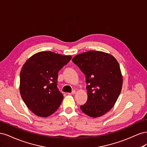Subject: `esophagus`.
Returning <instances> with one entry per match:
<instances>
[{
	"instance_id": "esophagus-1",
	"label": "esophagus",
	"mask_w": 147,
	"mask_h": 147,
	"mask_svg": "<svg viewBox=\"0 0 147 147\" xmlns=\"http://www.w3.org/2000/svg\"><path fill=\"white\" fill-rule=\"evenodd\" d=\"M75 92H76V91H75V90H74V91H72V92H70V93H69V94H70V95H72V94H75Z\"/></svg>"
}]
</instances>
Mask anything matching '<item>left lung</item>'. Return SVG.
Masks as SVG:
<instances>
[{
  "label": "left lung",
  "instance_id": "left-lung-1",
  "mask_svg": "<svg viewBox=\"0 0 147 147\" xmlns=\"http://www.w3.org/2000/svg\"><path fill=\"white\" fill-rule=\"evenodd\" d=\"M72 61L86 75L88 92L82 112L97 118L113 108L121 92L123 76L115 57L109 53L90 51L75 56Z\"/></svg>",
  "mask_w": 147,
  "mask_h": 147
}]
</instances>
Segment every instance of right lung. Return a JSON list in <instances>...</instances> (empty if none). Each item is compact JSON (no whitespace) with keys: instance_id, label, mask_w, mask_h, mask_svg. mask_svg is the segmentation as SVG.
<instances>
[{"instance_id":"1","label":"right lung","mask_w":147,"mask_h":147,"mask_svg":"<svg viewBox=\"0 0 147 147\" xmlns=\"http://www.w3.org/2000/svg\"><path fill=\"white\" fill-rule=\"evenodd\" d=\"M71 58L70 55L40 51L30 57L22 67L20 94L35 115L48 117L58 109L64 97L57 87L58 72Z\"/></svg>"}]
</instances>
